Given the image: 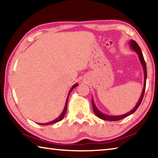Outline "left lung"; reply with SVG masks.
I'll list each match as a JSON object with an SVG mask.
<instances>
[{
	"mask_svg": "<svg viewBox=\"0 0 158 158\" xmlns=\"http://www.w3.org/2000/svg\"><path fill=\"white\" fill-rule=\"evenodd\" d=\"M130 46L131 47V49H132L138 54V56H139V60H140L141 65H142V67H143L144 79H143V90H142V93H141V95L140 96L139 100L138 102L137 103V105H136L135 107H134L132 109V110L130 111L129 112H127V113L125 114H123V115H120V116H110V115H106V114H103L102 112H101L97 108V106H95V103H94V101H93V99L92 98V105H93V111H94V113L95 114L96 116H97L98 118H100V119L104 120V121H119V120H121L122 118H124L130 116V115L132 114L134 112L137 110L139 106V105H141V101H142V100H143V95H144V92H145L146 78H147L146 65L145 60H144L143 53H142V52H141V50L140 49V47H139V46L137 42H136L135 40H131L130 42Z\"/></svg>",
	"mask_w": 158,
	"mask_h": 158,
	"instance_id": "1",
	"label": "left lung"
}]
</instances>
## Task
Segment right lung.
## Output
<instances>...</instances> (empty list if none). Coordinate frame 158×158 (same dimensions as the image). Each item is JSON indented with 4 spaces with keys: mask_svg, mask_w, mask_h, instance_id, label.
<instances>
[{
    "mask_svg": "<svg viewBox=\"0 0 158 158\" xmlns=\"http://www.w3.org/2000/svg\"><path fill=\"white\" fill-rule=\"evenodd\" d=\"M77 85H78V84H77H77H74V85H73V87L71 88L70 90H69V93H68V97H67V99H66V102H65V107H64V109H63V111L62 113H61V114L59 116H58V117L57 118H56L55 120H53V121H50V122H49V123H38V124H40V125H52V124H53V123H58V122L60 121L61 120H62V119L63 118V117H64V116H65V113H66V111H67V106H68V98H69V93H70L72 90H73L74 89V88L77 87Z\"/></svg>",
    "mask_w": 158,
    "mask_h": 158,
    "instance_id": "right-lung-1",
    "label": "right lung"
}]
</instances>
